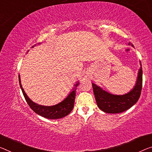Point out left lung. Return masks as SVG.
<instances>
[{
  "mask_svg": "<svg viewBox=\"0 0 152 152\" xmlns=\"http://www.w3.org/2000/svg\"><path fill=\"white\" fill-rule=\"evenodd\" d=\"M128 45H130L129 43ZM133 47V45H132ZM141 66V64H140ZM143 83V71L140 68L137 83L130 92L124 95H114L106 92L92 83L96 101L100 109L107 113H122L130 109L138 101L141 96Z\"/></svg>",
  "mask_w": 152,
  "mask_h": 152,
  "instance_id": "obj_1",
  "label": "left lung"
}]
</instances>
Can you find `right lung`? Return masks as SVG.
Here are the masks:
<instances>
[{"mask_svg": "<svg viewBox=\"0 0 152 152\" xmlns=\"http://www.w3.org/2000/svg\"><path fill=\"white\" fill-rule=\"evenodd\" d=\"M34 46V45H33ZM19 81L20 88L22 89V93L24 94V96L28 104L31 108L32 110H33L38 115H41L44 118L48 119H59L64 118L67 115L71 113V111L73 110L74 107L75 99V94H76V89L77 86L79 85V82L76 84L75 87L73 90L70 93L68 96L60 103H58L56 105L53 106H43L40 105L32 101L28 96L26 94L24 89H23L22 84H21L20 81V76L19 75Z\"/></svg>", "mask_w": 152, "mask_h": 152, "instance_id": "obj_1", "label": "right lung"}]
</instances>
